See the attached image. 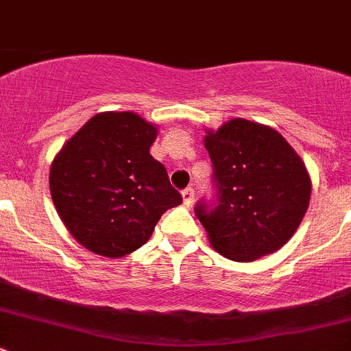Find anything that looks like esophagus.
<instances>
[{
  "label": "esophagus",
  "mask_w": 351,
  "mask_h": 351,
  "mask_svg": "<svg viewBox=\"0 0 351 351\" xmlns=\"http://www.w3.org/2000/svg\"><path fill=\"white\" fill-rule=\"evenodd\" d=\"M182 197H183V204H185V206H192L193 199H195L192 186H186V189L182 192Z\"/></svg>",
  "instance_id": "1"
}]
</instances>
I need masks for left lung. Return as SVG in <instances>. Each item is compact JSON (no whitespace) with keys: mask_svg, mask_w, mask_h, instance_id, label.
<instances>
[{"mask_svg":"<svg viewBox=\"0 0 351 351\" xmlns=\"http://www.w3.org/2000/svg\"><path fill=\"white\" fill-rule=\"evenodd\" d=\"M213 161L214 204L195 214L214 250L250 262L283 247L300 226L311 176L300 156L274 128L233 118L204 137Z\"/></svg>","mask_w":351,"mask_h":351,"instance_id":"8db88e82","label":"left lung"}]
</instances>
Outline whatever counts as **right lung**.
I'll list each match as a JSON object with an SVG mask.
<instances>
[{"label": "right lung", "mask_w": 351, "mask_h": 351, "mask_svg": "<svg viewBox=\"0 0 351 351\" xmlns=\"http://www.w3.org/2000/svg\"><path fill=\"white\" fill-rule=\"evenodd\" d=\"M156 135L158 128L132 111L97 113L53 159L54 207L87 250L110 258L132 254L162 214L182 204L149 152Z\"/></svg>", "instance_id": "right-lung-1"}]
</instances>
